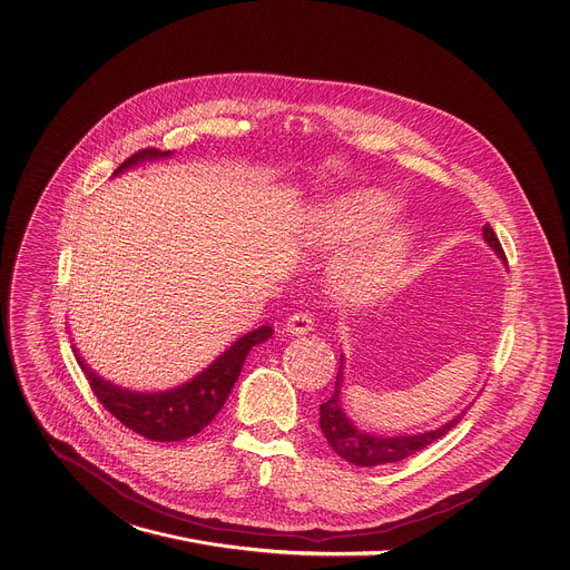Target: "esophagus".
Returning <instances> with one entry per match:
<instances>
[{
	"label": "esophagus",
	"mask_w": 570,
	"mask_h": 570,
	"mask_svg": "<svg viewBox=\"0 0 570 570\" xmlns=\"http://www.w3.org/2000/svg\"><path fill=\"white\" fill-rule=\"evenodd\" d=\"M314 330V316L308 312H297L293 316H288L286 321V332L293 336H302Z\"/></svg>",
	"instance_id": "obj_1"
}]
</instances>
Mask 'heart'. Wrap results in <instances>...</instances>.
<instances>
[{
	"label": "heart",
	"instance_id": "heart-1",
	"mask_svg": "<svg viewBox=\"0 0 570 570\" xmlns=\"http://www.w3.org/2000/svg\"><path fill=\"white\" fill-rule=\"evenodd\" d=\"M397 199L380 188H356L334 197L308 216L306 238L318 249H336L361 240L393 220ZM411 243L406 227L384 232L368 247L350 254L336 271V291L350 302H364L384 293Z\"/></svg>",
	"mask_w": 570,
	"mask_h": 570
}]
</instances>
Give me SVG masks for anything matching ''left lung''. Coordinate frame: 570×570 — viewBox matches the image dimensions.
I'll return each mask as SVG.
<instances>
[{
    "label": "left lung",
    "mask_w": 570,
    "mask_h": 570,
    "mask_svg": "<svg viewBox=\"0 0 570 570\" xmlns=\"http://www.w3.org/2000/svg\"><path fill=\"white\" fill-rule=\"evenodd\" d=\"M482 232H484V240L495 249V254L502 258V262H507L504 249H502L495 232L491 229V225H484ZM341 377H343V373L338 371L334 395L327 402L321 404V430H323L327 443L332 445V450L338 456H343L345 461L354 463V465H382V463L402 461L411 454L421 452L423 448H428L436 439L445 436L461 421V416H456L439 430H432V432H425V434H413V436H389V439H384V436H373V434H366V432H358L345 419V413L338 404Z\"/></svg>",
    "instance_id": "1"
}]
</instances>
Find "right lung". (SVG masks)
Returning a JSON list of instances; mask_svg holds the SVG:
<instances>
[{"mask_svg":"<svg viewBox=\"0 0 570 570\" xmlns=\"http://www.w3.org/2000/svg\"><path fill=\"white\" fill-rule=\"evenodd\" d=\"M161 157H168V151H159L151 147L140 149L131 154V157L116 170V175L140 161L161 159ZM271 336H273V327L268 325L245 334L193 382L166 393H134V391L114 386L101 377H97L83 364L79 354L75 356L90 384V391L95 393L99 404L111 413V416H116L125 428H129L131 432L149 441L166 443V441H184L195 436L218 416V411L223 409L232 386L240 375L245 356L254 345L268 341Z\"/></svg>","mask_w":570,"mask_h":570,"instance_id":"add662e5","label":"right lung"}]
</instances>
